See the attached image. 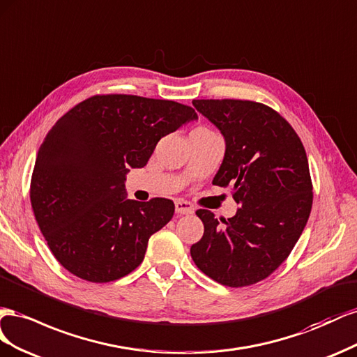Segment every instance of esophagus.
Here are the masks:
<instances>
[{"mask_svg": "<svg viewBox=\"0 0 357 357\" xmlns=\"http://www.w3.org/2000/svg\"><path fill=\"white\" fill-rule=\"evenodd\" d=\"M175 211L181 215H188V213L195 212V206L191 205L190 202L187 200H182V199H176L175 200Z\"/></svg>", "mask_w": 357, "mask_h": 357, "instance_id": "1", "label": "esophagus"}]
</instances>
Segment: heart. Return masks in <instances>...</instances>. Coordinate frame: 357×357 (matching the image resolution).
<instances>
[{
    "mask_svg": "<svg viewBox=\"0 0 357 357\" xmlns=\"http://www.w3.org/2000/svg\"><path fill=\"white\" fill-rule=\"evenodd\" d=\"M195 131H202V133H213V131H211V130L206 128V127H199V128H196Z\"/></svg>",
    "mask_w": 357,
    "mask_h": 357,
    "instance_id": "heart-1",
    "label": "heart"
}]
</instances>
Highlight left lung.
Listing matches in <instances>:
<instances>
[{
  "label": "left lung",
  "instance_id": "8db88e82",
  "mask_svg": "<svg viewBox=\"0 0 357 357\" xmlns=\"http://www.w3.org/2000/svg\"><path fill=\"white\" fill-rule=\"evenodd\" d=\"M226 140L212 184L230 187L239 203L229 220L196 213L205 231L191 259L222 286L245 287L277 269L296 245L312 206L307 152L278 112L250 100H192Z\"/></svg>",
  "mask_w": 357,
  "mask_h": 357
}]
</instances>
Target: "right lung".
Segmentation results:
<instances>
[{"label": "right lung", "mask_w": 357, "mask_h": 357, "mask_svg": "<svg viewBox=\"0 0 357 357\" xmlns=\"http://www.w3.org/2000/svg\"><path fill=\"white\" fill-rule=\"evenodd\" d=\"M197 119L170 100L94 96L49 130L33 170L31 206L55 259L76 277L109 282L144 261L148 241L172 220L169 199L130 200L126 176L146 166L158 140Z\"/></svg>", "instance_id": "right-lung-1"}]
</instances>
